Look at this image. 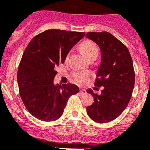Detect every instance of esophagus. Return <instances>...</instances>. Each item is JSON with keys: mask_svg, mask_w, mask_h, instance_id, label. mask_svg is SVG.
I'll list each match as a JSON object with an SVG mask.
<instances>
[{"mask_svg": "<svg viewBox=\"0 0 150 150\" xmlns=\"http://www.w3.org/2000/svg\"><path fill=\"white\" fill-rule=\"evenodd\" d=\"M79 93L80 94V96H83V95H85V94H86V90H84V89H81V90H80Z\"/></svg>", "mask_w": 150, "mask_h": 150, "instance_id": "obj_1", "label": "esophagus"}]
</instances>
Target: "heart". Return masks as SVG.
<instances>
[{
	"label": "heart",
	"instance_id": "obj_1",
	"mask_svg": "<svg viewBox=\"0 0 150 150\" xmlns=\"http://www.w3.org/2000/svg\"><path fill=\"white\" fill-rule=\"evenodd\" d=\"M80 50H81L82 53L85 55L87 59H91L92 57H97L98 54V47L97 45L94 43L91 40H86L84 41L83 43L80 45ZM68 58V55L67 57V59ZM90 74L88 72H75L73 75L74 80L77 83L79 84H83V83H86V81L89 77Z\"/></svg>",
	"mask_w": 150,
	"mask_h": 150
}]
</instances>
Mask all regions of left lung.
Listing matches in <instances>:
<instances>
[{
    "instance_id": "8db88e82",
    "label": "left lung",
    "mask_w": 150,
    "mask_h": 150,
    "mask_svg": "<svg viewBox=\"0 0 150 150\" xmlns=\"http://www.w3.org/2000/svg\"><path fill=\"white\" fill-rule=\"evenodd\" d=\"M86 36L100 50L101 62L95 86L103 87L100 95L88 90L94 103L86 110L96 122H109L120 116L132 97L135 82L133 62L127 47L110 33L88 32Z\"/></svg>"
}]
</instances>
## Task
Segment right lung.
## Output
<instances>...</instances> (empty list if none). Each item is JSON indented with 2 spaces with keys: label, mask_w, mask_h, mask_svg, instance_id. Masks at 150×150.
I'll use <instances>...</instances> for the list:
<instances>
[{
  "label": "right lung",
  "mask_w": 150,
  "mask_h": 150,
  "mask_svg": "<svg viewBox=\"0 0 150 150\" xmlns=\"http://www.w3.org/2000/svg\"><path fill=\"white\" fill-rule=\"evenodd\" d=\"M84 32L49 29L33 38L26 47L17 73L20 96L27 111L39 120L61 117L69 98L79 92L71 83L54 84V68L64 63Z\"/></svg>",
  "instance_id": "1"
}]
</instances>
